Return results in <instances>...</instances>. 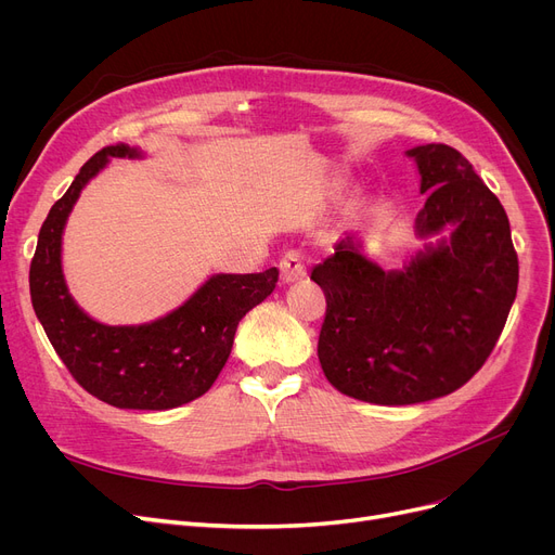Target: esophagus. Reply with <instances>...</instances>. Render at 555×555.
<instances>
[{
	"label": "esophagus",
	"mask_w": 555,
	"mask_h": 555,
	"mask_svg": "<svg viewBox=\"0 0 555 555\" xmlns=\"http://www.w3.org/2000/svg\"><path fill=\"white\" fill-rule=\"evenodd\" d=\"M281 276L285 283H295V281H301L306 276V260H304V254L301 251H287L281 262Z\"/></svg>",
	"instance_id": "1"
}]
</instances>
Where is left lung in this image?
<instances>
[{
  "label": "left lung",
  "instance_id": "left-lung-1",
  "mask_svg": "<svg viewBox=\"0 0 555 555\" xmlns=\"http://www.w3.org/2000/svg\"><path fill=\"white\" fill-rule=\"evenodd\" d=\"M421 172L418 236L452 224L402 272H383L346 236L312 270L326 317L317 356L341 393L375 404H414L463 387L490 358L517 295L508 216L452 145L406 151Z\"/></svg>",
  "mask_w": 555,
  "mask_h": 555
}]
</instances>
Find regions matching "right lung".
Here are the masks:
<instances>
[{
    "label": "right lung",
    "instance_id": "obj_1",
    "mask_svg": "<svg viewBox=\"0 0 555 555\" xmlns=\"http://www.w3.org/2000/svg\"><path fill=\"white\" fill-rule=\"evenodd\" d=\"M126 155L139 153L126 143H114L82 164L42 222L28 285L51 346L87 393L121 410L162 412L211 389L231 353L238 322L272 295L279 270L218 274L184 306L153 324L105 326L87 317L69 297L63 279V229L80 189L107 164V157Z\"/></svg>",
    "mask_w": 555,
    "mask_h": 555
}]
</instances>
